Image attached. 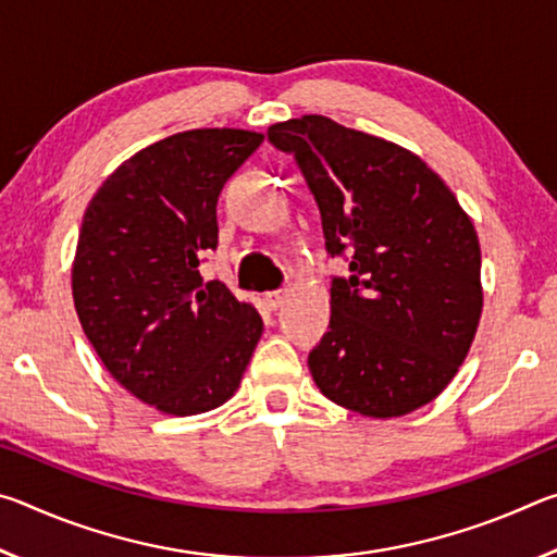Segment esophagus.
Listing matches in <instances>:
<instances>
[{
    "label": "esophagus",
    "instance_id": "1",
    "mask_svg": "<svg viewBox=\"0 0 557 557\" xmlns=\"http://www.w3.org/2000/svg\"><path fill=\"white\" fill-rule=\"evenodd\" d=\"M287 295H289L287 289H275V292H268V295H265L268 307H270V309H280V307L285 305V301H287Z\"/></svg>",
    "mask_w": 557,
    "mask_h": 557
}]
</instances>
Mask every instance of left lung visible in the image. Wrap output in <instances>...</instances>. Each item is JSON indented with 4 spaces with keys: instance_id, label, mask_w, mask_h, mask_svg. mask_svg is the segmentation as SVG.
<instances>
[{
    "instance_id": "obj_1",
    "label": "left lung",
    "mask_w": 557,
    "mask_h": 557,
    "mask_svg": "<svg viewBox=\"0 0 557 557\" xmlns=\"http://www.w3.org/2000/svg\"><path fill=\"white\" fill-rule=\"evenodd\" d=\"M322 213L332 280L329 332L309 371L329 400L400 418L447 388L482 319V248L451 188L418 154L324 115L277 122Z\"/></svg>"
}]
</instances>
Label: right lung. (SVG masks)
Wrapping results in <instances>:
<instances>
[{"mask_svg": "<svg viewBox=\"0 0 557 557\" xmlns=\"http://www.w3.org/2000/svg\"><path fill=\"white\" fill-rule=\"evenodd\" d=\"M265 135L176 132L139 149L88 203L75 248L73 305L122 388L159 412L199 414L238 391L262 319L199 265L219 245L221 188Z\"/></svg>", "mask_w": 557, "mask_h": 557, "instance_id": "1", "label": "right lung"}]
</instances>
